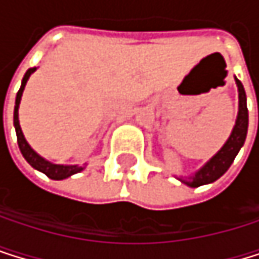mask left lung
<instances>
[{
	"label": "left lung",
	"mask_w": 259,
	"mask_h": 259,
	"mask_svg": "<svg viewBox=\"0 0 259 259\" xmlns=\"http://www.w3.org/2000/svg\"><path fill=\"white\" fill-rule=\"evenodd\" d=\"M238 85V93H239V110H238V118L236 124L232 131L230 138L227 140V143L221 147V151L210 158V161H206L199 171L190 177H180L179 180L191 188H197L202 185H208L216 182L219 177H222L227 169L232 166L235 157L238 155L239 149L242 147L245 137H247V127H248V110H247V98H245V90L241 83V80L236 79Z\"/></svg>",
	"instance_id": "obj_1"
}]
</instances>
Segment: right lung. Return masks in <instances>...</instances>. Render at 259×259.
<instances>
[{
	"mask_svg": "<svg viewBox=\"0 0 259 259\" xmlns=\"http://www.w3.org/2000/svg\"><path fill=\"white\" fill-rule=\"evenodd\" d=\"M35 71V68H29L24 77H23V82H21V87H20V90L17 93V99H15V108H14V125H15V132H17V141H18V147H20V151L23 154V157L26 158V161L31 164L32 167H35L37 171L46 174L49 179H53V180H63L69 176H73L76 172H80L82 171V166H77V164H71V166H68V164H54L51 161H48L45 160L43 157H40L34 149L27 144L23 132H21V127H20V121H18V107H20V101H21V95H23V90H24V87H26V82L29 79V76H31L32 73Z\"/></svg>",
	"mask_w": 259,
	"mask_h": 259,
	"instance_id": "add662e5",
	"label": "right lung"
}]
</instances>
